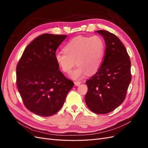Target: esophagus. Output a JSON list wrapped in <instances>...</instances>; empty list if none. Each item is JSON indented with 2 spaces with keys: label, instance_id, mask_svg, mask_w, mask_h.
I'll return each instance as SVG.
<instances>
[{
  "label": "esophagus",
  "instance_id": "esophagus-1",
  "mask_svg": "<svg viewBox=\"0 0 148 148\" xmlns=\"http://www.w3.org/2000/svg\"><path fill=\"white\" fill-rule=\"evenodd\" d=\"M74 84H75V85L76 86H78L79 85L81 84V82H74Z\"/></svg>",
  "mask_w": 148,
  "mask_h": 148
}]
</instances>
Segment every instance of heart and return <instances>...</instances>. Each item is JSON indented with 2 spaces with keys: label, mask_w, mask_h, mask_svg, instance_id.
<instances>
[{
  "label": "heart",
  "mask_w": 148,
  "mask_h": 148,
  "mask_svg": "<svg viewBox=\"0 0 148 148\" xmlns=\"http://www.w3.org/2000/svg\"><path fill=\"white\" fill-rule=\"evenodd\" d=\"M64 52H57L55 60L64 73H69L76 64L78 66L70 73V78L77 80L99 70L105 55V44L98 36H77L67 42Z\"/></svg>",
  "instance_id": "heart-1"
}]
</instances>
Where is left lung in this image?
I'll return each mask as SVG.
<instances>
[{
	"label": "left lung",
	"mask_w": 148,
	"mask_h": 148,
	"mask_svg": "<svg viewBox=\"0 0 148 148\" xmlns=\"http://www.w3.org/2000/svg\"><path fill=\"white\" fill-rule=\"evenodd\" d=\"M95 32L104 38L106 49L100 69L86 82L85 102L94 113L105 114L125 100L132 80L131 62L126 49L115 34L106 30Z\"/></svg>",
	"instance_id": "obj_1"
}]
</instances>
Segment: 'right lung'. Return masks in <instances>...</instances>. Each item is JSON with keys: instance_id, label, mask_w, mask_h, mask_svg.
<instances>
[{"instance_id": "1", "label": "right lung", "mask_w": 148, "mask_h": 148, "mask_svg": "<svg viewBox=\"0 0 148 148\" xmlns=\"http://www.w3.org/2000/svg\"><path fill=\"white\" fill-rule=\"evenodd\" d=\"M66 37L39 36L25 49L16 66V85L25 107L42 117L56 114L74 85L55 60L56 51Z\"/></svg>"}]
</instances>
